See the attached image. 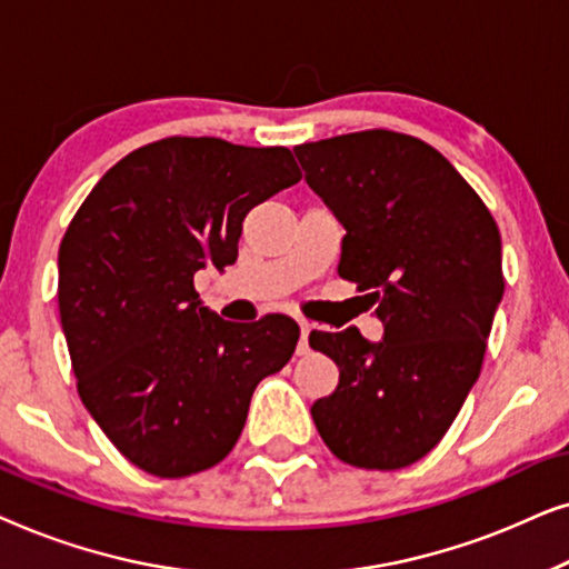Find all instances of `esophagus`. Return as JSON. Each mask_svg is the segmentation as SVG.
I'll use <instances>...</instances> for the list:
<instances>
[{"label": "esophagus", "mask_w": 569, "mask_h": 569, "mask_svg": "<svg viewBox=\"0 0 569 569\" xmlns=\"http://www.w3.org/2000/svg\"><path fill=\"white\" fill-rule=\"evenodd\" d=\"M300 326V341H298V355H306L308 352V333H310V323L306 318H300L298 321Z\"/></svg>", "instance_id": "esophagus-1"}]
</instances>
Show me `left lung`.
Segmentation results:
<instances>
[{
	"label": "left lung",
	"instance_id": "1",
	"mask_svg": "<svg viewBox=\"0 0 569 569\" xmlns=\"http://www.w3.org/2000/svg\"><path fill=\"white\" fill-rule=\"evenodd\" d=\"M306 181L347 230L339 277L368 295L383 339L313 331L339 368L310 407L329 450L393 471L442 440L477 383L505 292L495 217L422 139L388 129L295 147Z\"/></svg>",
	"mask_w": 569,
	"mask_h": 569
}]
</instances>
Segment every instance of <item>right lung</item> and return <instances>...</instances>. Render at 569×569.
Masks as SVG:
<instances>
[{
    "mask_svg": "<svg viewBox=\"0 0 569 569\" xmlns=\"http://www.w3.org/2000/svg\"><path fill=\"white\" fill-rule=\"evenodd\" d=\"M287 147L168 137L116 162L59 246V316L77 391L123 458L162 479L212 469L256 386L290 362L287 316L224 321L193 290L238 259L256 204L300 181Z\"/></svg>",
    "mask_w": 569,
    "mask_h": 569,
    "instance_id": "add662e5",
    "label": "right lung"
}]
</instances>
